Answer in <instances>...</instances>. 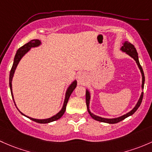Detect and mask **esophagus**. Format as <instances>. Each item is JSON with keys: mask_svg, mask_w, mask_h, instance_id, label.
Listing matches in <instances>:
<instances>
[{"mask_svg": "<svg viewBox=\"0 0 152 152\" xmlns=\"http://www.w3.org/2000/svg\"><path fill=\"white\" fill-rule=\"evenodd\" d=\"M77 80L78 82L80 83H84L86 80V75L83 72L79 73L77 76Z\"/></svg>", "mask_w": 152, "mask_h": 152, "instance_id": "34e87169", "label": "esophagus"}]
</instances>
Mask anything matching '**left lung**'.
Listing matches in <instances>:
<instances>
[{
	"mask_svg": "<svg viewBox=\"0 0 152 152\" xmlns=\"http://www.w3.org/2000/svg\"><path fill=\"white\" fill-rule=\"evenodd\" d=\"M121 50L123 51V52L126 53V54H127L128 56H129L130 57H132V58L135 61L136 64H137V66H138L139 69H140V73H141L142 75V86L141 88L142 89H143L144 88V82H145V76L144 73H143V69H142L141 66L140 64V62H139L138 60V54H137V50H136L135 48L134 47V45H132V44L129 43L128 42H124L123 43V46L121 48ZM143 92H142L141 94H140V98H139L138 101H137V104H135V106L134 107V108L132 109V110H130L129 112H128L127 113L124 114V115H121V116L118 117V118H102V117L98 116V115H94V113H92L90 111V109H89V103H90V99H91V94L89 91L86 89V106L88 111V113L90 114L91 116L94 118V120H96V121H100V122H104V123H108V124H115L118 123L119 121H122V120L124 119V118H127L128 116H130L132 114L135 112L136 110H137L139 107H140V104L142 102V99H143Z\"/></svg>",
	"mask_w": 152,
	"mask_h": 152,
	"instance_id": "left-lung-1",
	"label": "left lung"
}]
</instances>
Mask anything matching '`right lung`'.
Returning <instances> with one entry per match:
<instances>
[{"label": "right lung", "instance_id": "obj_1", "mask_svg": "<svg viewBox=\"0 0 152 152\" xmlns=\"http://www.w3.org/2000/svg\"><path fill=\"white\" fill-rule=\"evenodd\" d=\"M41 44H42V42L40 40L33 39V40H31V41H30L29 42H28V43L26 44L25 45H23V46L21 47L20 48H19L18 50L17 51L16 55H15V59H14L13 65H12V69H11V71H10V75H9V87H10L11 94H12V98H13L15 104V99H14L13 93H12V79H13L14 74H15V70H16L17 66H18L19 62H20V61L21 60L22 58H23V56L26 54V53L28 52L30 50H31V48H37V47H39V45H41ZM76 86H77V80H74L71 84H70L68 88L66 89V94H65L64 102V104H63V107H62L61 110L59 111L57 114H56V115H53V116L50 117V118H45V119H37V118H31V117L27 116V115H26L25 114H23L22 112H20V110H19L18 107H17V106H16V107L18 108V110L20 111V113H21L22 115H25V116H26L27 118H30V119L32 120V121H36V122L40 123V124H47V123L52 122V121H56V120L59 119V118H60L61 117L64 115V112L66 110V107L67 102H68V100H69V99L70 95L72 94V93L73 91L75 90V88ZM15 105H16V104H15Z\"/></svg>", "mask_w": 152, "mask_h": 152}]
</instances>
